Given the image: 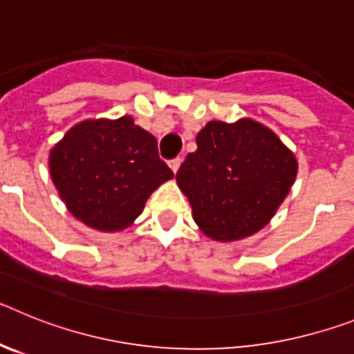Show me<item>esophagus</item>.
<instances>
[{"mask_svg":"<svg viewBox=\"0 0 354 354\" xmlns=\"http://www.w3.org/2000/svg\"><path fill=\"white\" fill-rule=\"evenodd\" d=\"M180 162H183V159H180V158H175V159H171V161H170V168H171V170H174V174L177 170H179Z\"/></svg>","mask_w":354,"mask_h":354,"instance_id":"esophagus-1","label":"esophagus"}]
</instances>
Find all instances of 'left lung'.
I'll return each mask as SVG.
<instances>
[{
  "mask_svg": "<svg viewBox=\"0 0 354 354\" xmlns=\"http://www.w3.org/2000/svg\"><path fill=\"white\" fill-rule=\"evenodd\" d=\"M298 162L277 134L257 122L212 120L196 136L177 184L205 236L236 241L259 232L289 195Z\"/></svg>",
  "mask_w": 354,
  "mask_h": 354,
  "instance_id": "left-lung-1",
  "label": "left lung"
}]
</instances>
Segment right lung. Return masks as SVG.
<instances>
[{
    "label": "right lung",
    "instance_id": "right-lung-1",
    "mask_svg": "<svg viewBox=\"0 0 354 354\" xmlns=\"http://www.w3.org/2000/svg\"><path fill=\"white\" fill-rule=\"evenodd\" d=\"M49 170L68 211L102 232L129 227L150 193L174 177L154 136L131 117L74 126L51 150Z\"/></svg>",
    "mask_w": 354,
    "mask_h": 354
}]
</instances>
